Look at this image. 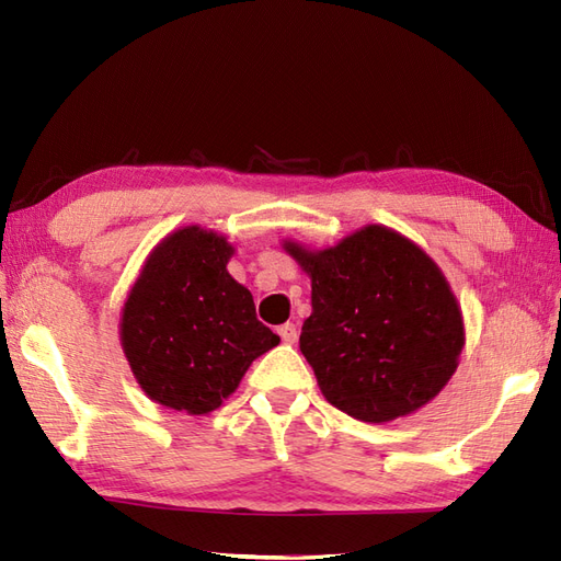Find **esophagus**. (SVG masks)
I'll list each match as a JSON object with an SVG mask.
<instances>
[{"label":"esophagus","mask_w":561,"mask_h":561,"mask_svg":"<svg viewBox=\"0 0 561 561\" xmlns=\"http://www.w3.org/2000/svg\"><path fill=\"white\" fill-rule=\"evenodd\" d=\"M279 337H282V342L284 344H294L296 340H299V330H296V325L294 323H284V325H279Z\"/></svg>","instance_id":"1"}]
</instances>
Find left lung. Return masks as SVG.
Instances as JSON below:
<instances>
[{
  "mask_svg": "<svg viewBox=\"0 0 561 561\" xmlns=\"http://www.w3.org/2000/svg\"><path fill=\"white\" fill-rule=\"evenodd\" d=\"M284 250L311 277L299 344L330 404L380 424L444 390L465 344L462 313L420 245L368 224L325 250Z\"/></svg>",
  "mask_w": 561,
  "mask_h": 561,
  "instance_id": "left-lung-1",
  "label": "left lung"
}]
</instances>
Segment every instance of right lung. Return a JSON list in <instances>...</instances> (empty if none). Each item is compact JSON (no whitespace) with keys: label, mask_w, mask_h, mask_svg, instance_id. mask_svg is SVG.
Masks as SVG:
<instances>
[{"label":"right lung","mask_w":561,"mask_h":561,"mask_svg":"<svg viewBox=\"0 0 561 561\" xmlns=\"http://www.w3.org/2000/svg\"><path fill=\"white\" fill-rule=\"evenodd\" d=\"M224 236L185 226L151 250L123 308L121 342L147 396L178 412L207 414L279 337L255 316L253 294L226 262Z\"/></svg>","instance_id":"add662e5"}]
</instances>
